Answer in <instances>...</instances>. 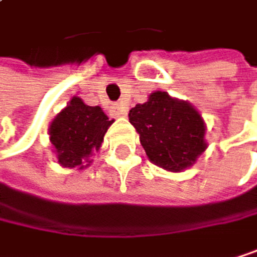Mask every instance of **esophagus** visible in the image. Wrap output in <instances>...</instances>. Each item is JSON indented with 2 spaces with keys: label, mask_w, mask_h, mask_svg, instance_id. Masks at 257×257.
Here are the masks:
<instances>
[{
  "label": "esophagus",
  "mask_w": 257,
  "mask_h": 257,
  "mask_svg": "<svg viewBox=\"0 0 257 257\" xmlns=\"http://www.w3.org/2000/svg\"><path fill=\"white\" fill-rule=\"evenodd\" d=\"M112 114H114L115 117H124V115L127 114V109H126L124 105H115V106L112 108Z\"/></svg>",
  "instance_id": "obj_1"
}]
</instances>
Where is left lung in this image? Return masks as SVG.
Wrapping results in <instances>:
<instances>
[{
    "instance_id": "8db88e82",
    "label": "left lung",
    "mask_w": 257,
    "mask_h": 257,
    "mask_svg": "<svg viewBox=\"0 0 257 257\" xmlns=\"http://www.w3.org/2000/svg\"><path fill=\"white\" fill-rule=\"evenodd\" d=\"M148 158L169 172H183L207 149L206 121L186 100L154 91L145 103L130 111Z\"/></svg>"
}]
</instances>
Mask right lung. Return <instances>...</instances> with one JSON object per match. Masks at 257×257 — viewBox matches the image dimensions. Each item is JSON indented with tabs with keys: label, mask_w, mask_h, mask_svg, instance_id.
<instances>
[{
	"label": "right lung",
	"mask_w": 257,
	"mask_h": 257,
	"mask_svg": "<svg viewBox=\"0 0 257 257\" xmlns=\"http://www.w3.org/2000/svg\"><path fill=\"white\" fill-rule=\"evenodd\" d=\"M112 123L100 106H89L80 97H71L48 126L51 151L58 163L68 169L88 168L93 161L91 155L100 149Z\"/></svg>",
	"instance_id": "1"
}]
</instances>
